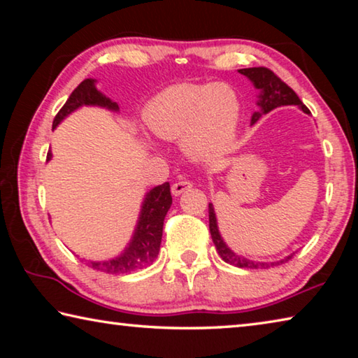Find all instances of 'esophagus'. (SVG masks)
<instances>
[{"mask_svg": "<svg viewBox=\"0 0 358 358\" xmlns=\"http://www.w3.org/2000/svg\"><path fill=\"white\" fill-rule=\"evenodd\" d=\"M192 187V181L189 180H180V181H175L172 185V194L173 196H180V194H183L185 191L189 189Z\"/></svg>", "mask_w": 358, "mask_h": 358, "instance_id": "1", "label": "esophagus"}]
</instances>
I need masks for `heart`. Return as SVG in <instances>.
<instances>
[{"mask_svg":"<svg viewBox=\"0 0 358 358\" xmlns=\"http://www.w3.org/2000/svg\"><path fill=\"white\" fill-rule=\"evenodd\" d=\"M143 121L151 134L181 141L194 159L210 161L232 147L240 99L226 83L172 85L148 102Z\"/></svg>","mask_w":358,"mask_h":358,"instance_id":"obj_1","label":"heart"}]
</instances>
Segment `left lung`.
Returning <instances> with one entry per match:
<instances>
[{"label":"left lung","mask_w":358,"mask_h":358,"mask_svg":"<svg viewBox=\"0 0 358 358\" xmlns=\"http://www.w3.org/2000/svg\"><path fill=\"white\" fill-rule=\"evenodd\" d=\"M240 72L250 78V80L254 83V87L259 88L260 92H262V93H260V101H259L260 112H256L252 115L251 124L256 123V121L260 117H262L264 113H268L270 110H273V108L280 107V106H292L294 104V106H299L303 112L310 113L308 107L303 104L294 90L290 88L287 83H284L281 78L275 74L273 71H270L268 68H264V66H259V68L240 69ZM208 217H210L211 238H213L216 251H217V254H220L224 262H227L230 265H235V266H240V268H268V266H271V265L287 262V260L292 257V256H289L284 260H281V262H273V264L254 262V260L241 257V256H238V254L230 251L229 248L226 246V243L222 241L221 235H220V230H217L215 208H213V205H211V203L208 205Z\"/></svg>","instance_id":"1"}]
</instances>
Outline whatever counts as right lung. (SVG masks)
Here are the masks:
<instances>
[{
	"mask_svg": "<svg viewBox=\"0 0 358 358\" xmlns=\"http://www.w3.org/2000/svg\"><path fill=\"white\" fill-rule=\"evenodd\" d=\"M80 106H101L112 108V110H118L117 102H112L96 90L93 78H85L74 92L71 93L66 104L55 115V120H53L52 124L53 128H57L59 121L64 117H68L71 112H74ZM50 157L52 153L48 151L47 161ZM171 185L166 181L164 185L153 187L147 194V197H145L134 238H132L129 246L126 248V251L121 256L112 260H106V262H88V266L104 271V273L121 275L131 273V271H136L150 265L157 257V254H159L162 226H164V217L169 208H171Z\"/></svg>",
	"mask_w": 358,
	"mask_h": 358,
	"instance_id": "add662e5",
	"label": "right lung"
}]
</instances>
